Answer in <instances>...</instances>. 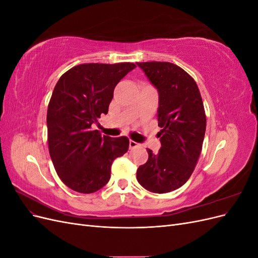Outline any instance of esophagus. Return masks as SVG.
<instances>
[{
  "label": "esophagus",
  "instance_id": "esophagus-1",
  "mask_svg": "<svg viewBox=\"0 0 258 258\" xmlns=\"http://www.w3.org/2000/svg\"><path fill=\"white\" fill-rule=\"evenodd\" d=\"M140 144L139 143H137V142H135L134 140H130L129 141V147L130 148H136V147H138Z\"/></svg>",
  "mask_w": 258,
  "mask_h": 258
}]
</instances>
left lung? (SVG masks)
I'll list each match as a JSON object with an SVG mask.
<instances>
[{"label":"left lung","instance_id":"obj_1","mask_svg":"<svg viewBox=\"0 0 258 258\" xmlns=\"http://www.w3.org/2000/svg\"><path fill=\"white\" fill-rule=\"evenodd\" d=\"M158 90V154L147 148L148 159L137 171L145 189L165 194L184 185L194 172L204 143L207 117L196 82L170 62H138Z\"/></svg>","mask_w":258,"mask_h":258}]
</instances>
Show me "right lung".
Masks as SVG:
<instances>
[{"label":"right lung","instance_id":"add662e5","mask_svg":"<svg viewBox=\"0 0 258 258\" xmlns=\"http://www.w3.org/2000/svg\"><path fill=\"white\" fill-rule=\"evenodd\" d=\"M135 68L131 62L84 63L54 86L47 110L48 150L61 181L77 192L102 188L113 161L128 151V138L102 137L91 124L107 114L116 85Z\"/></svg>","mask_w":258,"mask_h":258}]
</instances>
